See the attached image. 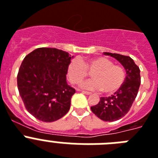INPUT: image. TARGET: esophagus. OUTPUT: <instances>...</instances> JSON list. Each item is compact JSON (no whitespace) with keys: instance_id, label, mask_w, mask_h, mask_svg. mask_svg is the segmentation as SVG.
Instances as JSON below:
<instances>
[{"instance_id":"esophagus-1","label":"esophagus","mask_w":158,"mask_h":158,"mask_svg":"<svg viewBox=\"0 0 158 158\" xmlns=\"http://www.w3.org/2000/svg\"><path fill=\"white\" fill-rule=\"evenodd\" d=\"M80 91H81V90H80ZM82 94H85V95H90L91 94V93L90 92H87V91H81Z\"/></svg>"}]
</instances>
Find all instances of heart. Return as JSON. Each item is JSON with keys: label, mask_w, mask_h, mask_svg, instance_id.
<instances>
[{"label": "heart", "mask_w": 158, "mask_h": 158, "mask_svg": "<svg viewBox=\"0 0 158 158\" xmlns=\"http://www.w3.org/2000/svg\"><path fill=\"white\" fill-rule=\"evenodd\" d=\"M88 70L94 78L81 84L83 89L111 94L117 92L125 81V71L121 67L114 65L106 57L98 56L83 62L81 59L71 60L68 66L69 79L73 84H79L89 75Z\"/></svg>", "instance_id": "b5f03b06"}]
</instances>
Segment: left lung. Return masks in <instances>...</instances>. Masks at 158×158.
I'll use <instances>...</instances> for the list:
<instances>
[{"label":"left lung","instance_id":"1","mask_svg":"<svg viewBox=\"0 0 158 158\" xmlns=\"http://www.w3.org/2000/svg\"><path fill=\"white\" fill-rule=\"evenodd\" d=\"M104 54L118 60L125 68L126 77L120 89L110 97L101 98L99 103L92 106L91 110L102 121H115L127 114L137 97L141 85L140 69L128 56L111 52Z\"/></svg>","mask_w":158,"mask_h":158}]
</instances>
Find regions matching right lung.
Masks as SVG:
<instances>
[{"label":"right lung","mask_w":158,"mask_h":158,"mask_svg":"<svg viewBox=\"0 0 158 158\" xmlns=\"http://www.w3.org/2000/svg\"><path fill=\"white\" fill-rule=\"evenodd\" d=\"M73 56L55 48H38L25 56L17 74L24 105L33 117L52 122L69 112L75 89L66 81Z\"/></svg>","instance_id":"right-lung-1"}]
</instances>
